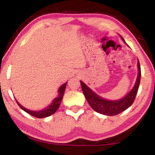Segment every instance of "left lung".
I'll return each instance as SVG.
<instances>
[{
  "mask_svg": "<svg viewBox=\"0 0 155 155\" xmlns=\"http://www.w3.org/2000/svg\"><path fill=\"white\" fill-rule=\"evenodd\" d=\"M122 39L124 41V39L122 38ZM137 66L139 71L137 81H136L134 87L127 96L117 101H107L103 98L102 97L97 95L90 88H89L83 81H80L83 94L85 95L91 108L99 114L106 115H115L125 111L132 105L135 99V96L137 95L141 79V68L139 61Z\"/></svg>",
  "mask_w": 155,
  "mask_h": 155,
  "instance_id": "obj_1",
  "label": "left lung"
}]
</instances>
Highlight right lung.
Segmentation results:
<instances>
[{"mask_svg":"<svg viewBox=\"0 0 155 155\" xmlns=\"http://www.w3.org/2000/svg\"><path fill=\"white\" fill-rule=\"evenodd\" d=\"M67 83H64V85H62L60 88L59 89V96L57 98H55L54 99V101H52V103L51 104V105H49L48 107H46L44 109L41 110V111H31V110H28L27 109L25 108L24 107H22L20 104L16 101V103L18 104L21 109L24 110L25 112H27V114H30L31 115H33V116L38 117V118H43V117H48L50 115H52L54 114L57 111V110L59 109L60 103H61V100L63 98V96H64V91L65 90V87H66Z\"/></svg>","mask_w":155,"mask_h":155,"instance_id":"obj_1","label":"right lung"}]
</instances>
